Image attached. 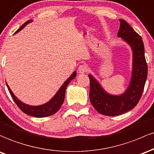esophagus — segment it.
I'll use <instances>...</instances> for the list:
<instances>
[{
  "mask_svg": "<svg viewBox=\"0 0 154 154\" xmlns=\"http://www.w3.org/2000/svg\"><path fill=\"white\" fill-rule=\"evenodd\" d=\"M88 71V67L86 65H82L78 68V72L79 73H85Z\"/></svg>",
  "mask_w": 154,
  "mask_h": 154,
  "instance_id": "34e87169",
  "label": "esophagus"
}]
</instances>
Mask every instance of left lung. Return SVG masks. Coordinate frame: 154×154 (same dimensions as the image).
<instances>
[{"mask_svg":"<svg viewBox=\"0 0 154 154\" xmlns=\"http://www.w3.org/2000/svg\"><path fill=\"white\" fill-rule=\"evenodd\" d=\"M118 37L126 41L132 50V78L127 90L120 95L108 94L91 74L89 75L91 105L100 113L108 116L123 114L137 105L142 96L148 75L144 44L140 35L127 22L120 20Z\"/></svg>","mask_w":154,"mask_h":154,"instance_id":"8db88e82","label":"left lung"}]
</instances>
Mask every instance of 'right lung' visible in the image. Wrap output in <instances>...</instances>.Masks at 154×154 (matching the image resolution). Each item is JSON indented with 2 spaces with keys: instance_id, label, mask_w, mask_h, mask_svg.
Wrapping results in <instances>:
<instances>
[{
  "instance_id": "add662e5",
  "label": "right lung",
  "mask_w": 154,
  "mask_h": 154,
  "mask_svg": "<svg viewBox=\"0 0 154 154\" xmlns=\"http://www.w3.org/2000/svg\"><path fill=\"white\" fill-rule=\"evenodd\" d=\"M32 22V20H28L22 25L20 28L17 30L15 33L18 32L19 31H20L24 27H25L27 24H29L30 22ZM76 76V71H74L72 72V74L70 75V77L65 81V83L63 84V86L60 88V89L57 91V92L56 93V94L49 100V102H47L45 104L41 105H36V106H32V105H29L25 104V103H22V102L19 100L18 98L14 94V93L12 92L11 89L9 88V86L7 84V83L6 82V86L9 91L10 94H11V97L13 98L14 101L16 103L17 106L20 108V109L22 110V112L26 113L27 115L32 116L34 117H38V118H42V117H46L51 116L54 113H56L57 112L60 110V108H61L62 105H63L64 99H65V90H66V88L72 79H75V77Z\"/></svg>"
}]
</instances>
